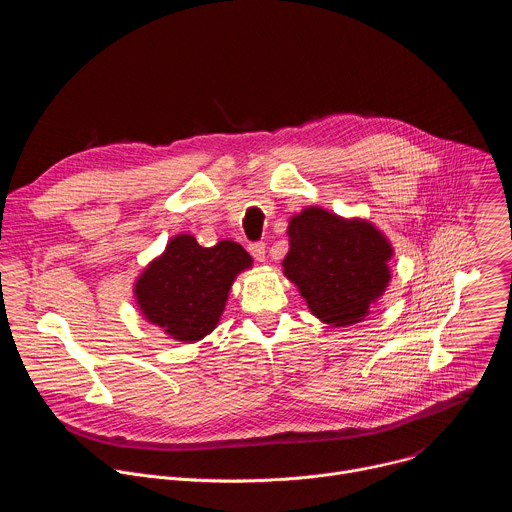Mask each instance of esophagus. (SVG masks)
I'll list each match as a JSON object with an SVG mask.
<instances>
[{"label": "esophagus", "mask_w": 512, "mask_h": 512, "mask_svg": "<svg viewBox=\"0 0 512 512\" xmlns=\"http://www.w3.org/2000/svg\"><path fill=\"white\" fill-rule=\"evenodd\" d=\"M249 253L255 257V261H265V243H251Z\"/></svg>", "instance_id": "1"}]
</instances>
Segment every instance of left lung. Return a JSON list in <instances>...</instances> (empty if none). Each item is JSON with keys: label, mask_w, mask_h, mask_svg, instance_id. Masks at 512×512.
I'll list each match as a JSON object with an SVG mask.
<instances>
[{"label": "left lung", "mask_w": 512, "mask_h": 512, "mask_svg": "<svg viewBox=\"0 0 512 512\" xmlns=\"http://www.w3.org/2000/svg\"><path fill=\"white\" fill-rule=\"evenodd\" d=\"M287 237L283 275L320 322L342 328L371 314L389 287L395 253L379 227L367 218L306 206L289 218Z\"/></svg>", "instance_id": "8db88e82"}]
</instances>
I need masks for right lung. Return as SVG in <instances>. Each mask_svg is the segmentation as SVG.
Masks as SVG:
<instances>
[{
  "mask_svg": "<svg viewBox=\"0 0 512 512\" xmlns=\"http://www.w3.org/2000/svg\"><path fill=\"white\" fill-rule=\"evenodd\" d=\"M251 265V255L235 241L200 247L194 235L180 233L137 275V310L168 338L198 342L221 322L237 275Z\"/></svg>",
  "mask_w": 512,
  "mask_h": 512,
  "instance_id": "add662e5",
  "label": "right lung"
}]
</instances>
